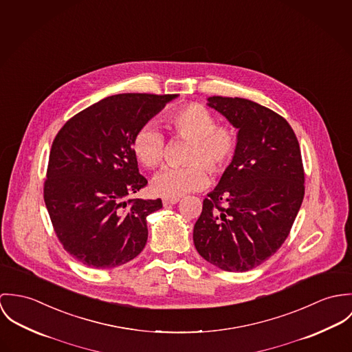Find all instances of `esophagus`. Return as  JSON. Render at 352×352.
Instances as JSON below:
<instances>
[{"mask_svg": "<svg viewBox=\"0 0 352 352\" xmlns=\"http://www.w3.org/2000/svg\"><path fill=\"white\" fill-rule=\"evenodd\" d=\"M179 202V198H163V205L164 206H168V205H174Z\"/></svg>", "mask_w": 352, "mask_h": 352, "instance_id": "esophagus-1", "label": "esophagus"}]
</instances>
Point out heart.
Listing matches in <instances>:
<instances>
[{
  "label": "heart",
  "mask_w": 352,
  "mask_h": 352,
  "mask_svg": "<svg viewBox=\"0 0 352 352\" xmlns=\"http://www.w3.org/2000/svg\"><path fill=\"white\" fill-rule=\"evenodd\" d=\"M175 136L192 140L185 167H171L157 174L153 190L166 198H178L198 192L209 184V172L224 174L239 151V136L232 125L216 124L214 115L204 105L190 102L166 115ZM132 151L147 168H157L164 159L166 139L153 124L140 126L132 138Z\"/></svg>",
  "instance_id": "b5f03b06"
}]
</instances>
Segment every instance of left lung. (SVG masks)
<instances>
[{
	"label": "left lung",
	"instance_id": "8db88e82",
	"mask_svg": "<svg viewBox=\"0 0 352 352\" xmlns=\"http://www.w3.org/2000/svg\"><path fill=\"white\" fill-rule=\"evenodd\" d=\"M208 105L239 129V151L204 199L193 231L198 254L226 272H248L280 248L305 195L298 140L272 109L239 97Z\"/></svg>",
	"mask_w": 352,
	"mask_h": 352
}]
</instances>
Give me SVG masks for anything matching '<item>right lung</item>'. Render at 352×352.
Here are the masks:
<instances>
[{
    "mask_svg": "<svg viewBox=\"0 0 352 352\" xmlns=\"http://www.w3.org/2000/svg\"><path fill=\"white\" fill-rule=\"evenodd\" d=\"M175 97H107L67 120L55 136L44 202L56 237L79 263L112 269L143 251L147 216L162 208V199H128L147 185L132 151V138Z\"/></svg>",
    "mask_w": 352,
    "mask_h": 352,
    "instance_id": "1",
    "label": "right lung"
}]
</instances>
